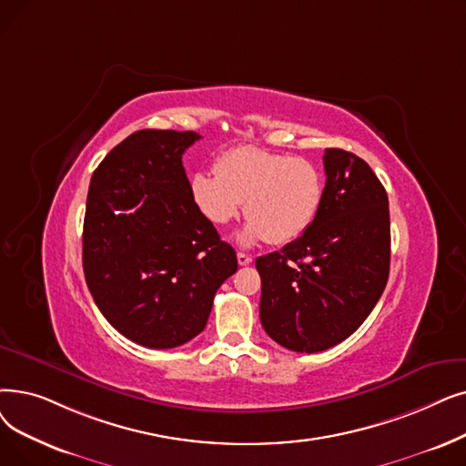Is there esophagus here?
Returning a JSON list of instances; mask_svg holds the SVG:
<instances>
[{
  "label": "esophagus",
  "instance_id": "obj_1",
  "mask_svg": "<svg viewBox=\"0 0 466 466\" xmlns=\"http://www.w3.org/2000/svg\"><path fill=\"white\" fill-rule=\"evenodd\" d=\"M251 262H253V258L248 255V253H238V265L239 267H248V265H251Z\"/></svg>",
  "mask_w": 466,
  "mask_h": 466
}]
</instances>
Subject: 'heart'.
Listing matches in <instances>:
<instances>
[{"instance_id": "b5f03b06", "label": "heart", "mask_w": 466, "mask_h": 466, "mask_svg": "<svg viewBox=\"0 0 466 466\" xmlns=\"http://www.w3.org/2000/svg\"><path fill=\"white\" fill-rule=\"evenodd\" d=\"M323 194L326 178L312 161L257 147L222 152L215 173L198 171L190 178L194 206L211 225H228L246 201L249 220L239 232L241 244H291L312 227Z\"/></svg>"}]
</instances>
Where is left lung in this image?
<instances>
[{"label": "left lung", "mask_w": 466, "mask_h": 466, "mask_svg": "<svg viewBox=\"0 0 466 466\" xmlns=\"http://www.w3.org/2000/svg\"><path fill=\"white\" fill-rule=\"evenodd\" d=\"M326 194L312 227L255 260L260 323L278 345L321 352L350 337L380 299L390 268L389 196L352 152L323 154Z\"/></svg>", "instance_id": "left-lung-1"}]
</instances>
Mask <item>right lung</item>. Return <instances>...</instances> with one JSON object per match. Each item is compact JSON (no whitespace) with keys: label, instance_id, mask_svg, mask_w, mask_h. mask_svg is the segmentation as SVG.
I'll return each mask as SVG.
<instances>
[{"label":"right lung","instance_id":"right-lung-1","mask_svg":"<svg viewBox=\"0 0 466 466\" xmlns=\"http://www.w3.org/2000/svg\"><path fill=\"white\" fill-rule=\"evenodd\" d=\"M194 131L143 129L100 161L84 220V274L110 326L147 349L204 331L236 251L198 211L183 154Z\"/></svg>","mask_w":466,"mask_h":466}]
</instances>
